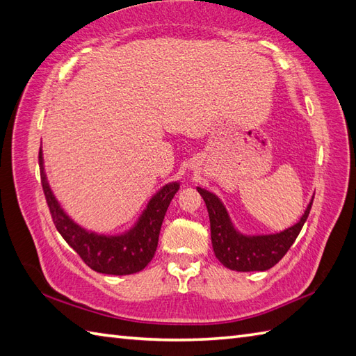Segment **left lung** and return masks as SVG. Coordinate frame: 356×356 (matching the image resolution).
<instances>
[{"label": "left lung", "mask_w": 356, "mask_h": 356, "mask_svg": "<svg viewBox=\"0 0 356 356\" xmlns=\"http://www.w3.org/2000/svg\"><path fill=\"white\" fill-rule=\"evenodd\" d=\"M206 203L211 221L213 253L222 266L235 271H266L284 258L307 221L312 198L296 225L277 234H243L234 225L221 198L208 189L197 186Z\"/></svg>", "instance_id": "8db88e82"}]
</instances>
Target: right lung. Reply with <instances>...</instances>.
Here are the masks:
<instances>
[{"instance_id": "right-lung-1", "label": "right lung", "mask_w": 356, "mask_h": 356, "mask_svg": "<svg viewBox=\"0 0 356 356\" xmlns=\"http://www.w3.org/2000/svg\"><path fill=\"white\" fill-rule=\"evenodd\" d=\"M40 180L56 229L88 267L113 276L134 275L147 267L158 247L161 226L180 181L165 184L148 200L138 220L121 234H98L74 221L57 200L47 179L44 153L39 150Z\"/></svg>"}]
</instances>
